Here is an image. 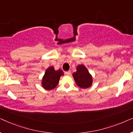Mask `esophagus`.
I'll use <instances>...</instances> for the list:
<instances>
[{
    "instance_id": "obj_1",
    "label": "esophagus",
    "mask_w": 133,
    "mask_h": 133,
    "mask_svg": "<svg viewBox=\"0 0 133 133\" xmlns=\"http://www.w3.org/2000/svg\"><path fill=\"white\" fill-rule=\"evenodd\" d=\"M65 74H66V75H68V76H70L71 74V72L70 71H65Z\"/></svg>"
}]
</instances>
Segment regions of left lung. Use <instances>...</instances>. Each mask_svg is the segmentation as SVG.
<instances>
[{
	"instance_id": "obj_1",
	"label": "left lung",
	"mask_w": 133,
	"mask_h": 133,
	"mask_svg": "<svg viewBox=\"0 0 133 133\" xmlns=\"http://www.w3.org/2000/svg\"><path fill=\"white\" fill-rule=\"evenodd\" d=\"M76 84L82 88L90 87L92 83V77L84 65H78L77 71L72 74Z\"/></svg>"
}]
</instances>
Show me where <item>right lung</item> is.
Here are the masks:
<instances>
[{
	"instance_id": "obj_1",
	"label": "right lung",
	"mask_w": 133,
	"mask_h": 133,
	"mask_svg": "<svg viewBox=\"0 0 133 133\" xmlns=\"http://www.w3.org/2000/svg\"><path fill=\"white\" fill-rule=\"evenodd\" d=\"M63 75V72L61 69L54 70L53 66H50L45 71L42 80V87L47 90L54 89L59 82L60 77Z\"/></svg>"
}]
</instances>
